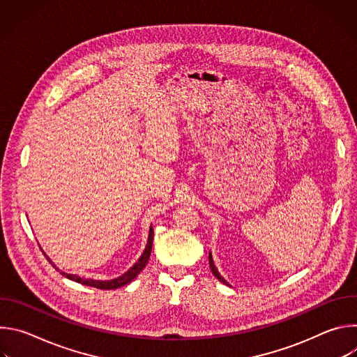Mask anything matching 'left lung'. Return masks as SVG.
Wrapping results in <instances>:
<instances>
[{"label":"left lung","instance_id":"1","mask_svg":"<svg viewBox=\"0 0 357 357\" xmlns=\"http://www.w3.org/2000/svg\"><path fill=\"white\" fill-rule=\"evenodd\" d=\"M209 264H211V270H212V273L215 274V277H218V280H219V281H222L223 284L229 285V284H227V282L223 280V277L219 274V271L216 270V267H215V264H213V260H212V256H211V254H209Z\"/></svg>","mask_w":357,"mask_h":357}]
</instances>
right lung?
<instances>
[{
	"mask_svg": "<svg viewBox=\"0 0 357 357\" xmlns=\"http://www.w3.org/2000/svg\"><path fill=\"white\" fill-rule=\"evenodd\" d=\"M152 240H154V230H152V227L149 229V236H148V243L145 245V250L142 252V256L138 259V261L126 273L123 274L121 277L119 278H114V280H110V281H97V280H84V278H80L79 275H72V274H65L61 271L62 275H65L66 278L72 280V281H76L79 284H83V285H87V287H94V288H100V289H116V288H120L128 282H131L142 270L144 267L146 266L148 260H149V256H151V250H152ZM46 257V254H45ZM47 261L52 264V261L49 260V257H46ZM55 267V264H52Z\"/></svg>",
	"mask_w": 357,
	"mask_h": 357,
	"instance_id": "add662e5",
	"label": "right lung"
}]
</instances>
